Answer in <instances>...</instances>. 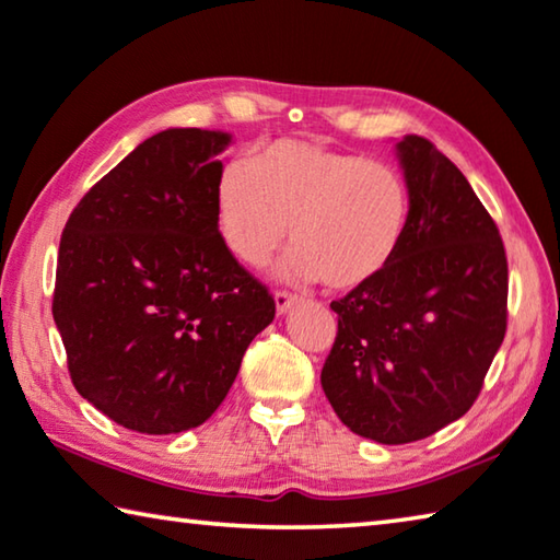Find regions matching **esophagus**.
<instances>
[{
  "mask_svg": "<svg viewBox=\"0 0 560 560\" xmlns=\"http://www.w3.org/2000/svg\"><path fill=\"white\" fill-rule=\"evenodd\" d=\"M301 299L299 296H291V293H287V291H277L273 293V303H277V313H287V311H291L293 306H296Z\"/></svg>",
  "mask_w": 560,
  "mask_h": 560,
  "instance_id": "esophagus-1",
  "label": "esophagus"
}]
</instances>
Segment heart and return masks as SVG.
Listing matches in <instances>:
<instances>
[{
	"instance_id": "heart-1",
	"label": "heart",
	"mask_w": 560,
	"mask_h": 560,
	"mask_svg": "<svg viewBox=\"0 0 560 560\" xmlns=\"http://www.w3.org/2000/svg\"><path fill=\"white\" fill-rule=\"evenodd\" d=\"M215 220L247 267H264L289 235L296 247L283 277L350 291L392 267L409 232L411 192L382 161L279 139L252 151L247 166L232 161L220 171Z\"/></svg>"
}]
</instances>
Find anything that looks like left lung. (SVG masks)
Masks as SVG:
<instances>
[{
	"instance_id": "obj_1",
	"label": "left lung",
	"mask_w": 560,
	"mask_h": 560,
	"mask_svg": "<svg viewBox=\"0 0 560 560\" xmlns=\"http://www.w3.org/2000/svg\"><path fill=\"white\" fill-rule=\"evenodd\" d=\"M411 222L392 267L332 301L320 384L352 433L384 445L433 435L482 389L506 330V254L490 212L429 139L396 141Z\"/></svg>"
}]
</instances>
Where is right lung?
Masks as SVG:
<instances>
[{"mask_svg":"<svg viewBox=\"0 0 560 560\" xmlns=\"http://www.w3.org/2000/svg\"><path fill=\"white\" fill-rule=\"evenodd\" d=\"M232 135L166 129L100 178L58 249L54 320L78 394L129 431L206 423L277 303L220 237Z\"/></svg>","mask_w":560,"mask_h":560,"instance_id":"obj_1","label":"right lung"}]
</instances>
